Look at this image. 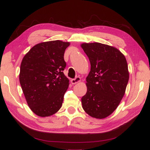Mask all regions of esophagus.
Segmentation results:
<instances>
[{
    "label": "esophagus",
    "instance_id": "esophagus-1",
    "mask_svg": "<svg viewBox=\"0 0 150 150\" xmlns=\"http://www.w3.org/2000/svg\"><path fill=\"white\" fill-rule=\"evenodd\" d=\"M80 81H81V78H80V77H75V79H71V82L72 84H76V83L80 82Z\"/></svg>",
    "mask_w": 150,
    "mask_h": 150
}]
</instances>
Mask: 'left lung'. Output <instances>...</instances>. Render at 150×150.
I'll return each instance as SVG.
<instances>
[{
  "mask_svg": "<svg viewBox=\"0 0 150 150\" xmlns=\"http://www.w3.org/2000/svg\"><path fill=\"white\" fill-rule=\"evenodd\" d=\"M91 62L86 77L87 92L82 108L93 118L102 119L117 109L125 95L129 80L125 57L117 48L99 42L82 43Z\"/></svg>",
  "mask_w": 150,
  "mask_h": 150,
  "instance_id": "left-lung-1",
  "label": "left lung"
}]
</instances>
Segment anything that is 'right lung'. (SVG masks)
Listing matches in <instances>:
<instances>
[{
    "label": "right lung",
    "instance_id": "obj_1",
    "mask_svg": "<svg viewBox=\"0 0 150 150\" xmlns=\"http://www.w3.org/2000/svg\"><path fill=\"white\" fill-rule=\"evenodd\" d=\"M69 42H43L24 56L19 80L26 101L33 113L41 117L56 113L62 105L69 79L63 71L64 54Z\"/></svg>",
    "mask_w": 150,
    "mask_h": 150
}]
</instances>
